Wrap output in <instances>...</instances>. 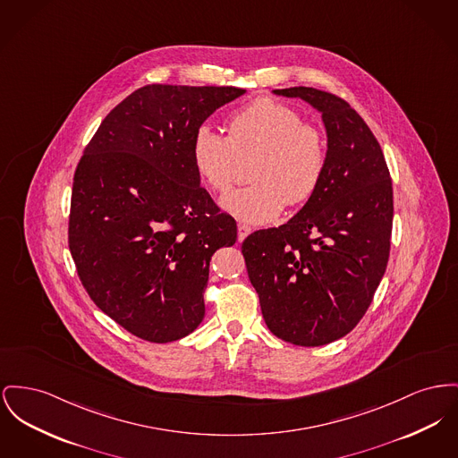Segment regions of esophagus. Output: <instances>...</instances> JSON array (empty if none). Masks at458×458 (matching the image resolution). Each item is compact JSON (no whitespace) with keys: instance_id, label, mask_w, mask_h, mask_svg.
I'll return each mask as SVG.
<instances>
[{"instance_id":"obj_1","label":"esophagus","mask_w":458,"mask_h":458,"mask_svg":"<svg viewBox=\"0 0 458 458\" xmlns=\"http://www.w3.org/2000/svg\"><path fill=\"white\" fill-rule=\"evenodd\" d=\"M237 230H239V241H241V242L250 233V226H247V225H243V223L237 225Z\"/></svg>"}]
</instances>
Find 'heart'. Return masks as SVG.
Masks as SVG:
<instances>
[{
  "label": "heart",
  "instance_id": "1",
  "mask_svg": "<svg viewBox=\"0 0 458 458\" xmlns=\"http://www.w3.org/2000/svg\"><path fill=\"white\" fill-rule=\"evenodd\" d=\"M190 157L200 182L216 193L233 187L241 161L256 157L249 173L254 183L226 195L221 206L242 221L263 223L285 204L301 206L317 193L327 167V136L296 108L263 97L232 114L226 136L208 124L197 128Z\"/></svg>",
  "mask_w": 458,
  "mask_h": 458
}]
</instances>
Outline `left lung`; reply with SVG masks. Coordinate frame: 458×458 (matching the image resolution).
I'll return each mask as SVG.
<instances>
[{
  "label": "left lung",
  "instance_id": "obj_1",
  "mask_svg": "<svg viewBox=\"0 0 458 458\" xmlns=\"http://www.w3.org/2000/svg\"><path fill=\"white\" fill-rule=\"evenodd\" d=\"M275 93L322 112L327 167L293 219L243 241V259L269 330L296 346H323L358 325L384 276L393 182L376 136L346 100L308 86Z\"/></svg>",
  "mask_w": 458,
  "mask_h": 458
}]
</instances>
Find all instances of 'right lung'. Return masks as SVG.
<instances>
[{
  "label": "right lung",
  "instance_id": "right-lung-1",
  "mask_svg": "<svg viewBox=\"0 0 458 458\" xmlns=\"http://www.w3.org/2000/svg\"><path fill=\"white\" fill-rule=\"evenodd\" d=\"M235 86L147 84L112 108L74 173L69 249L91 301L148 343L202 322L209 261L237 223L200 187L190 147Z\"/></svg>",
  "mask_w": 458,
  "mask_h": 458
}]
</instances>
